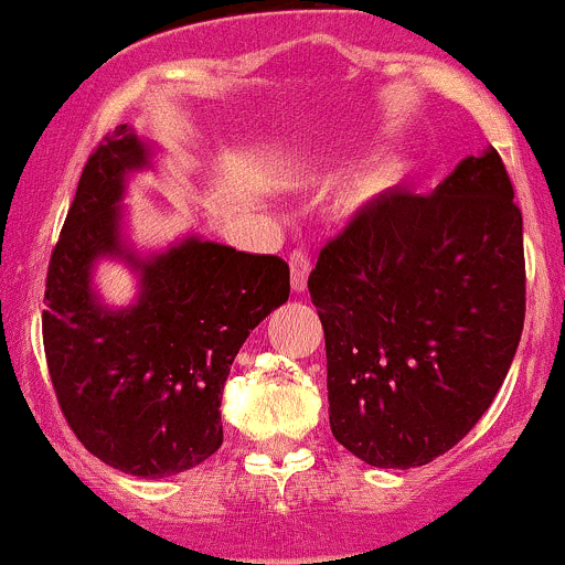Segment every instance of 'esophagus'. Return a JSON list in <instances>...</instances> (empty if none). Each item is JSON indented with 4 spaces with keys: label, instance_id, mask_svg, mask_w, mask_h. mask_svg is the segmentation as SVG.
Returning <instances> with one entry per match:
<instances>
[{
    "label": "esophagus",
    "instance_id": "obj_1",
    "mask_svg": "<svg viewBox=\"0 0 565 565\" xmlns=\"http://www.w3.org/2000/svg\"><path fill=\"white\" fill-rule=\"evenodd\" d=\"M288 266H290V288H294L296 294H301V290L307 288V275H310V255H307L305 249H294L288 258Z\"/></svg>",
    "mask_w": 565,
    "mask_h": 565
}]
</instances>
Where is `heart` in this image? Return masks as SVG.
I'll return each instance as SVG.
<instances>
[{
  "label": "heart",
  "mask_w": 565,
  "mask_h": 565,
  "mask_svg": "<svg viewBox=\"0 0 565 565\" xmlns=\"http://www.w3.org/2000/svg\"><path fill=\"white\" fill-rule=\"evenodd\" d=\"M398 178V170L395 167H382V170H376L373 175H367L365 181H362L360 186V198H367V194H376L382 192L384 186H390V183Z\"/></svg>",
  "instance_id": "obj_1"
}]
</instances>
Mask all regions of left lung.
Returning a JSON list of instances; mask_svg holds the SVG:
<instances>
[{
  "label": "left lung",
  "mask_w": 565,
  "mask_h": 565,
  "mask_svg": "<svg viewBox=\"0 0 565 565\" xmlns=\"http://www.w3.org/2000/svg\"><path fill=\"white\" fill-rule=\"evenodd\" d=\"M329 426L371 467L448 454L502 387L524 327L522 211L497 150L431 194H382L310 271Z\"/></svg>",
  "instance_id": "8db88e82"
}]
</instances>
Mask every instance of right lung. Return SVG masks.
Segmentation results:
<instances>
[{
    "label": "right lung",
    "instance_id": "right-lung-1",
    "mask_svg": "<svg viewBox=\"0 0 565 565\" xmlns=\"http://www.w3.org/2000/svg\"><path fill=\"white\" fill-rule=\"evenodd\" d=\"M148 156L122 122L87 159L49 260L43 349L76 439L115 470L167 478L220 450L227 373L249 329L288 301L290 271L277 255L194 236L137 258L120 238V198ZM106 254L140 271L137 306L109 311L92 294Z\"/></svg>",
    "mask_w": 565,
    "mask_h": 565
}]
</instances>
